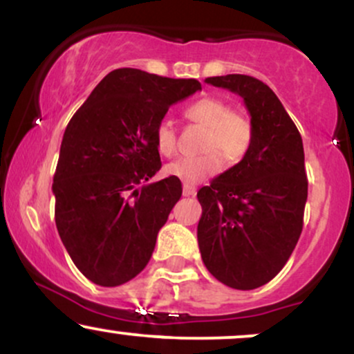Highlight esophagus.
<instances>
[{
	"instance_id": "esophagus-1",
	"label": "esophagus",
	"mask_w": 354,
	"mask_h": 354,
	"mask_svg": "<svg viewBox=\"0 0 354 354\" xmlns=\"http://www.w3.org/2000/svg\"><path fill=\"white\" fill-rule=\"evenodd\" d=\"M183 194H185V196H194V194H196V188L191 185H183Z\"/></svg>"
}]
</instances>
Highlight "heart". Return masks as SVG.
<instances>
[{
	"label": "heart",
	"instance_id": "b5f03b06",
	"mask_svg": "<svg viewBox=\"0 0 354 354\" xmlns=\"http://www.w3.org/2000/svg\"><path fill=\"white\" fill-rule=\"evenodd\" d=\"M185 115L193 123L206 126L208 135L205 138L200 156H185L173 161L165 168L168 176L176 178L185 185L198 183L214 176L225 163L238 161L245 156L253 140V126L243 113L231 111L230 104L219 98H201L186 108ZM154 146L163 156H173L178 148V133L169 120H161L154 128Z\"/></svg>",
	"mask_w": 354,
	"mask_h": 354
}]
</instances>
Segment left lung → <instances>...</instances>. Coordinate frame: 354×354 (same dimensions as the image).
<instances>
[{"label": "left lung", "mask_w": 354, "mask_h": 354, "mask_svg": "<svg viewBox=\"0 0 354 354\" xmlns=\"http://www.w3.org/2000/svg\"><path fill=\"white\" fill-rule=\"evenodd\" d=\"M205 81L241 96L253 140L238 165L198 191V245L218 281L254 290L281 271L301 234L308 200L303 140L263 81L246 75Z\"/></svg>", "instance_id": "8db88e82"}]
</instances>
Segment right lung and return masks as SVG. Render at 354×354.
<instances>
[{
    "mask_svg": "<svg viewBox=\"0 0 354 354\" xmlns=\"http://www.w3.org/2000/svg\"><path fill=\"white\" fill-rule=\"evenodd\" d=\"M135 68L108 73L64 129L53 178L55 219L73 263L89 281L120 286L145 270L158 231L181 198L160 171L154 128L171 104L200 91Z\"/></svg>",
    "mask_w": 354,
    "mask_h": 354,
    "instance_id": "right-lung-1",
    "label": "right lung"
}]
</instances>
